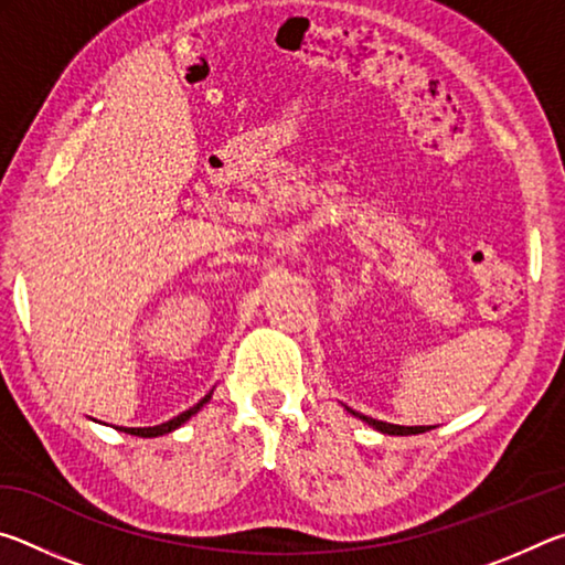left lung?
I'll list each match as a JSON object with an SVG mask.
<instances>
[{
    "label": "left lung",
    "mask_w": 565,
    "mask_h": 565,
    "mask_svg": "<svg viewBox=\"0 0 565 565\" xmlns=\"http://www.w3.org/2000/svg\"><path fill=\"white\" fill-rule=\"evenodd\" d=\"M347 411H349V414H353V416H359L361 420H366V424H369V426H374L376 431H381V434H388V436H411V434H426L428 428H431V426H396V424H386V420H376V418H371V416L356 414V411H351L349 406H347Z\"/></svg>",
    "instance_id": "8db88e82"
}]
</instances>
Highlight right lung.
Returning a JSON list of instances; mask_svg holds the SVG:
<instances>
[{
	"instance_id": "1",
	"label": "right lung",
	"mask_w": 565,
	"mask_h": 565,
	"mask_svg": "<svg viewBox=\"0 0 565 565\" xmlns=\"http://www.w3.org/2000/svg\"><path fill=\"white\" fill-rule=\"evenodd\" d=\"M212 394H214V388L209 391V394H206L202 401H199L196 406H191V408H186V411H184V414H179V416H174V418L164 420V424H159V426H147V428H127V426H119V431H124V434H131V436H141V438H157V436H164V434L177 431V428H179V426H184L191 416L199 414V411H202V406H204V404H209V398H212Z\"/></svg>"
}]
</instances>
